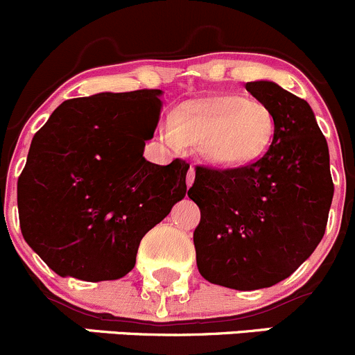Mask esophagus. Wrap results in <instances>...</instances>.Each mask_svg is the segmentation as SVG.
Masks as SVG:
<instances>
[{"instance_id": "obj_1", "label": "esophagus", "mask_w": 355, "mask_h": 355, "mask_svg": "<svg viewBox=\"0 0 355 355\" xmlns=\"http://www.w3.org/2000/svg\"><path fill=\"white\" fill-rule=\"evenodd\" d=\"M194 178H196V173H194V168H189V173H187V185L191 187L192 184H194Z\"/></svg>"}]
</instances>
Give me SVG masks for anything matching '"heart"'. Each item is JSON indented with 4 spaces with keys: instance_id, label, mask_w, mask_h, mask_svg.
<instances>
[{
    "instance_id": "1",
    "label": "heart",
    "mask_w": 355,
    "mask_h": 355,
    "mask_svg": "<svg viewBox=\"0 0 355 355\" xmlns=\"http://www.w3.org/2000/svg\"><path fill=\"white\" fill-rule=\"evenodd\" d=\"M275 118L266 105L242 96L200 99L175 111L157 127L159 139L173 149L200 146L206 159L220 166H242L270 144Z\"/></svg>"
}]
</instances>
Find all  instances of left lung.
I'll use <instances>...</instances> for the list:
<instances>
[{
    "label": "left lung",
    "mask_w": 355,
    "mask_h": 355,
    "mask_svg": "<svg viewBox=\"0 0 355 355\" xmlns=\"http://www.w3.org/2000/svg\"><path fill=\"white\" fill-rule=\"evenodd\" d=\"M245 89L270 108L273 141L254 163L196 166V259L204 280L235 290L288 278L324 235L333 199L330 155L313 110L273 82Z\"/></svg>",
    "instance_id": "1"
}]
</instances>
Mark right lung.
I'll return each mask as SVG.
<instances>
[{
  "label": "right lung",
  "instance_id": "obj_1",
  "mask_svg": "<svg viewBox=\"0 0 355 355\" xmlns=\"http://www.w3.org/2000/svg\"><path fill=\"white\" fill-rule=\"evenodd\" d=\"M159 89L62 103L35 132L17 184L22 235L60 277L118 280L142 237L185 198L187 161L144 159Z\"/></svg>",
  "mask_w": 355,
  "mask_h": 355
}]
</instances>
